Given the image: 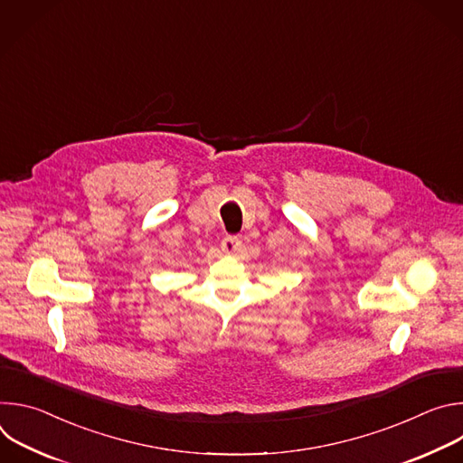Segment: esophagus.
<instances>
[{"instance_id":"1","label":"esophagus","mask_w":463,"mask_h":463,"mask_svg":"<svg viewBox=\"0 0 463 463\" xmlns=\"http://www.w3.org/2000/svg\"><path fill=\"white\" fill-rule=\"evenodd\" d=\"M241 247V241L238 236H225L222 240V249L227 252V254H234L238 249Z\"/></svg>"}]
</instances>
